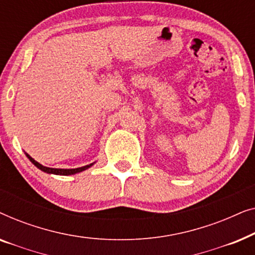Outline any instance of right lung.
I'll return each mask as SVG.
<instances>
[{
	"label": "right lung",
	"mask_w": 255,
	"mask_h": 255,
	"mask_svg": "<svg viewBox=\"0 0 255 255\" xmlns=\"http://www.w3.org/2000/svg\"><path fill=\"white\" fill-rule=\"evenodd\" d=\"M27 158H29V160L31 162L33 163L34 166L37 167V168H39L40 170H43V172L47 173V174H55V175H73V174H76V173H80L82 172V170H86L88 169L89 167H92L94 163H90V165H87V166H83V167H79V168H72V169H60V168H50V167H45L41 165V163L37 162L36 160L31 158V156L27 154V153H25Z\"/></svg>",
	"instance_id": "obj_1"
}]
</instances>
